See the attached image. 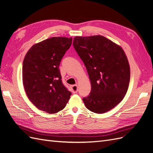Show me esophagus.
I'll use <instances>...</instances> for the list:
<instances>
[{
    "instance_id": "34e87169",
    "label": "esophagus",
    "mask_w": 153,
    "mask_h": 153,
    "mask_svg": "<svg viewBox=\"0 0 153 153\" xmlns=\"http://www.w3.org/2000/svg\"><path fill=\"white\" fill-rule=\"evenodd\" d=\"M72 90V93H76L78 91V86L77 85H73L71 86Z\"/></svg>"
}]
</instances>
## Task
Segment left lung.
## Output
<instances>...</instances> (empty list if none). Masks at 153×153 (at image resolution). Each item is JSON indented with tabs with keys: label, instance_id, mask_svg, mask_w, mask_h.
<instances>
[{
	"label": "left lung",
	"instance_id": "1",
	"mask_svg": "<svg viewBox=\"0 0 153 153\" xmlns=\"http://www.w3.org/2000/svg\"><path fill=\"white\" fill-rule=\"evenodd\" d=\"M73 46L86 66L91 92L82 99L96 114L114 108L125 97L130 82V66L123 50L103 36H76Z\"/></svg>",
	"mask_w": 153,
	"mask_h": 153
}]
</instances>
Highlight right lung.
Listing matches in <instances>:
<instances>
[{"instance_id": "right-lung-1", "label": "right lung", "mask_w": 153, "mask_h": 153, "mask_svg": "<svg viewBox=\"0 0 153 153\" xmlns=\"http://www.w3.org/2000/svg\"><path fill=\"white\" fill-rule=\"evenodd\" d=\"M72 38L52 37L33 45L22 64V82L27 98L39 110L55 114L63 110L71 92L62 82L61 60Z\"/></svg>"}]
</instances>
